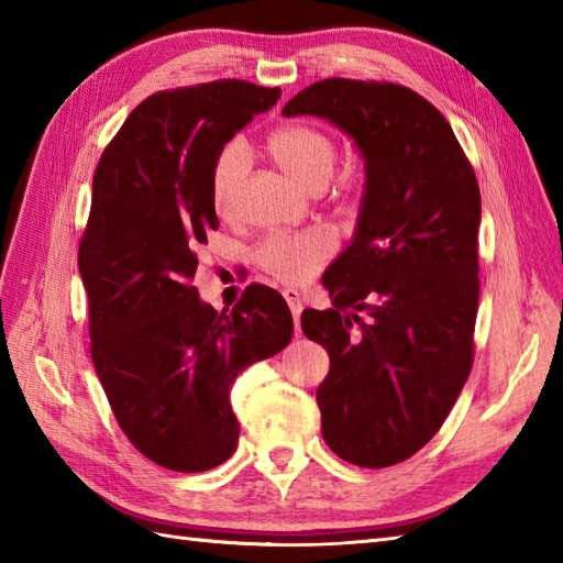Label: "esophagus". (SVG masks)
<instances>
[{"instance_id": "obj_1", "label": "esophagus", "mask_w": 563, "mask_h": 563, "mask_svg": "<svg viewBox=\"0 0 563 563\" xmlns=\"http://www.w3.org/2000/svg\"><path fill=\"white\" fill-rule=\"evenodd\" d=\"M285 302H288L292 319H295V331L300 333V314H302V295L297 290H283Z\"/></svg>"}]
</instances>
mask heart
<instances>
[{"instance_id": "heart-1", "label": "heart", "mask_w": 563, "mask_h": 563, "mask_svg": "<svg viewBox=\"0 0 563 563\" xmlns=\"http://www.w3.org/2000/svg\"><path fill=\"white\" fill-rule=\"evenodd\" d=\"M268 154L295 184L307 190H319L329 184L336 169L339 147L329 133L312 125H283L273 130L266 140ZM249 169V150L244 142H227L212 162L210 198L220 214H232L239 184ZM336 249V239L329 230H312L292 234H271L254 249L256 266L266 271L273 280L300 285L324 266Z\"/></svg>"}]
</instances>
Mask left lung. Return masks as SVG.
Here are the masks:
<instances>
[{
    "label": "left lung",
    "instance_id": "1",
    "mask_svg": "<svg viewBox=\"0 0 563 563\" xmlns=\"http://www.w3.org/2000/svg\"><path fill=\"white\" fill-rule=\"evenodd\" d=\"M283 115L327 118L365 159L353 242L321 278L333 307L305 309L302 331L331 361L317 389L327 445L391 466L438 433L470 377L479 184L445 115L401 84L321 79Z\"/></svg>",
    "mask_w": 563,
    "mask_h": 563
}]
</instances>
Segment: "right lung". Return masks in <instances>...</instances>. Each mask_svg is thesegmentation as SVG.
Returning <instances> with one entry per match:
<instances>
[{
	"label": "right lung",
	"mask_w": 563,
	"mask_h": 563,
	"mask_svg": "<svg viewBox=\"0 0 563 563\" xmlns=\"http://www.w3.org/2000/svg\"><path fill=\"white\" fill-rule=\"evenodd\" d=\"M280 89L218 79L157 91L128 115L93 172L79 242L91 361L128 440L174 472L232 457L230 391L244 367L280 353L292 314L266 285H249L218 314L190 285L218 230L210 172L218 152Z\"/></svg>",
	"instance_id": "1"
}]
</instances>
